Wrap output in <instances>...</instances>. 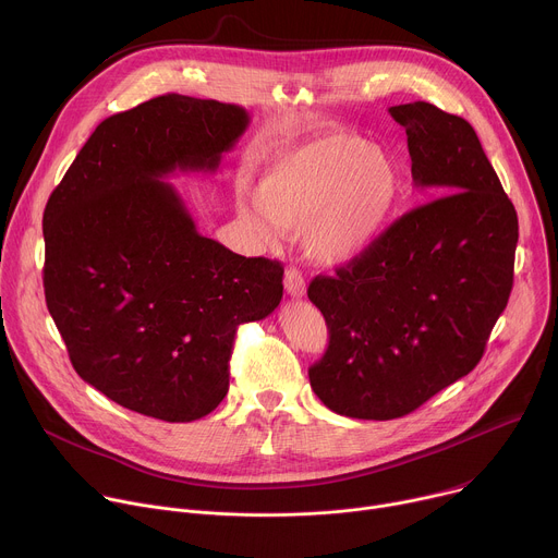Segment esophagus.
<instances>
[{
    "mask_svg": "<svg viewBox=\"0 0 558 558\" xmlns=\"http://www.w3.org/2000/svg\"><path fill=\"white\" fill-rule=\"evenodd\" d=\"M283 286H286V292L290 294V296H303L305 294V279H303V275H301V270L299 268H288L286 270V277H283Z\"/></svg>",
    "mask_w": 558,
    "mask_h": 558,
    "instance_id": "esophagus-1",
    "label": "esophagus"
}]
</instances>
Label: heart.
I'll use <instances>...</instances> for the list:
<instances>
[{
    "label": "heart",
    "mask_w": 558,
    "mask_h": 558,
    "mask_svg": "<svg viewBox=\"0 0 558 558\" xmlns=\"http://www.w3.org/2000/svg\"><path fill=\"white\" fill-rule=\"evenodd\" d=\"M402 175L389 154L361 138L333 134L275 160L262 175L255 225L279 233L305 229V248L320 264H345L367 253L387 231Z\"/></svg>",
    "instance_id": "b5f03b06"
}]
</instances>
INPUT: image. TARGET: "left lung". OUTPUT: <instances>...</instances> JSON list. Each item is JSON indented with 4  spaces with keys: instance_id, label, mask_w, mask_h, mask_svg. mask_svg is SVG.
<instances>
[{
    "instance_id": "8db88e82",
    "label": "left lung",
    "mask_w": 558,
    "mask_h": 558,
    "mask_svg": "<svg viewBox=\"0 0 558 558\" xmlns=\"http://www.w3.org/2000/svg\"><path fill=\"white\" fill-rule=\"evenodd\" d=\"M389 114L407 130L415 186L435 199L307 288L329 331L310 385L327 409L359 420L402 417L475 369L506 310L519 240L517 210L469 121L424 100Z\"/></svg>"
}]
</instances>
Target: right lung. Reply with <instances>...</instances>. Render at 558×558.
I'll list each match as a JSON object with an SVG mask.
<instances>
[{
	"mask_svg": "<svg viewBox=\"0 0 558 558\" xmlns=\"http://www.w3.org/2000/svg\"><path fill=\"white\" fill-rule=\"evenodd\" d=\"M248 128L240 105L165 94L105 119L44 210L46 305L76 374L165 422L229 391L242 323L283 296V266L197 233L175 171H215Z\"/></svg>",
	"mask_w": 558,
	"mask_h": 558,
	"instance_id": "obj_1",
	"label": "right lung"
}]
</instances>
